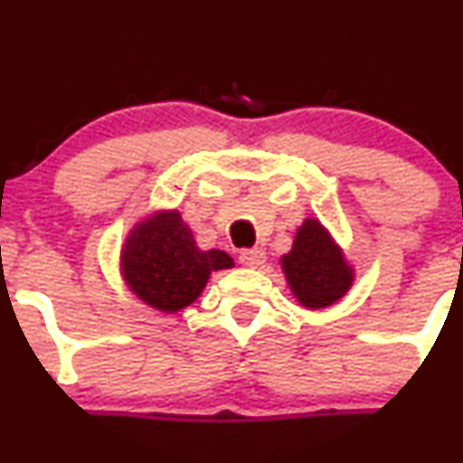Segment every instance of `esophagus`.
Returning <instances> with one entry per match:
<instances>
[{"mask_svg":"<svg viewBox=\"0 0 463 463\" xmlns=\"http://www.w3.org/2000/svg\"><path fill=\"white\" fill-rule=\"evenodd\" d=\"M240 261L244 266H249V269H260V266L266 261V253L261 249H246L241 250Z\"/></svg>","mask_w":463,"mask_h":463,"instance_id":"1","label":"esophagus"}]
</instances>
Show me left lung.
<instances>
[{"label":"left lung","mask_w":463,"mask_h":463,"mask_svg":"<svg viewBox=\"0 0 463 463\" xmlns=\"http://www.w3.org/2000/svg\"><path fill=\"white\" fill-rule=\"evenodd\" d=\"M291 291L309 309L334 305L352 287V270L343 253L316 219L298 228L291 253L282 258Z\"/></svg>","instance_id":"8db88e82"}]
</instances>
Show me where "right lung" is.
Here are the masks:
<instances>
[{
	"label": "right lung",
	"instance_id": "obj_1",
	"mask_svg": "<svg viewBox=\"0 0 463 463\" xmlns=\"http://www.w3.org/2000/svg\"><path fill=\"white\" fill-rule=\"evenodd\" d=\"M223 250H199L179 213H165L141 223L123 250L125 279L147 305L179 311L193 305L210 273L231 269Z\"/></svg>",
	"mask_w": 463,
	"mask_h": 463
}]
</instances>
